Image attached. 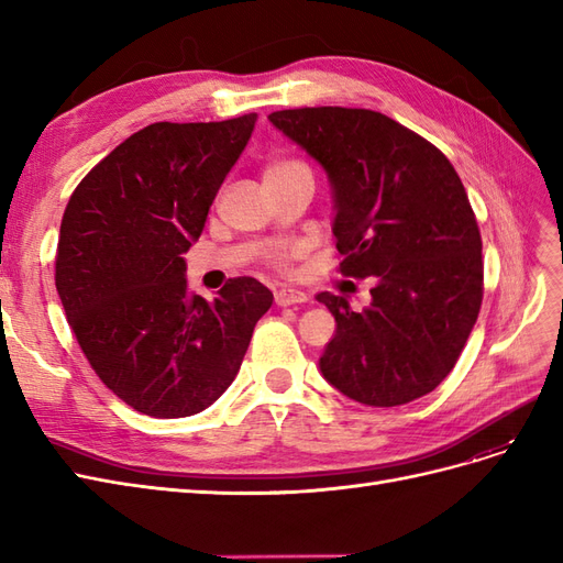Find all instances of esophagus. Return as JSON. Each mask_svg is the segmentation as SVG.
<instances>
[{
    "label": "esophagus",
    "instance_id": "esophagus-1",
    "mask_svg": "<svg viewBox=\"0 0 563 563\" xmlns=\"http://www.w3.org/2000/svg\"><path fill=\"white\" fill-rule=\"evenodd\" d=\"M275 302L286 308V305H300V302H308V294L298 291V288H279L275 291Z\"/></svg>",
    "mask_w": 563,
    "mask_h": 563
}]
</instances>
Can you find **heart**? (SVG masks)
I'll use <instances>...</instances> for the list:
<instances>
[{"mask_svg": "<svg viewBox=\"0 0 563 563\" xmlns=\"http://www.w3.org/2000/svg\"><path fill=\"white\" fill-rule=\"evenodd\" d=\"M288 164H296V162H291V159H282V162H272L269 166H267V172L269 168H282V166H288ZM272 265L275 267H279V269H286V255H282V253H275L272 255Z\"/></svg>", "mask_w": 563, "mask_h": 563, "instance_id": "heart-1", "label": "heart"}]
</instances>
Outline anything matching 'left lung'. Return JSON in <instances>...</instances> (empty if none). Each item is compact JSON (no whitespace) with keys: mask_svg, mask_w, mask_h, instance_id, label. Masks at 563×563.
Segmentation results:
<instances>
[{"mask_svg":"<svg viewBox=\"0 0 563 563\" xmlns=\"http://www.w3.org/2000/svg\"><path fill=\"white\" fill-rule=\"evenodd\" d=\"M269 122L331 178L340 275L373 277V302L352 312L319 294L338 321L319 366L366 406H401L444 380L482 310V234L444 152L387 114L296 108Z\"/></svg>","mask_w":563,"mask_h":563,"instance_id":"1","label":"left lung"}]
</instances>
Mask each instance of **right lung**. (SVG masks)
I'll use <instances>...</instances> for the list:
<instances>
[{
	"label": "right lung",
	"instance_id": "add662e5",
	"mask_svg": "<svg viewBox=\"0 0 563 563\" xmlns=\"http://www.w3.org/2000/svg\"><path fill=\"white\" fill-rule=\"evenodd\" d=\"M258 114L157 122L119 143L67 201L56 288L77 343L108 389L152 418H185L234 380L272 294L234 277L195 296L183 253L246 147Z\"/></svg>",
	"mask_w": 563,
	"mask_h": 563
}]
</instances>
